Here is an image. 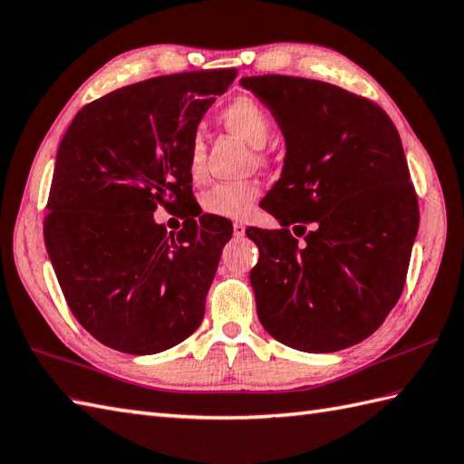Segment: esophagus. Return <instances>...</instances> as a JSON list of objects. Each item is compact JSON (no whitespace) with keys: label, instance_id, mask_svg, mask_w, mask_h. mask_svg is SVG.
Here are the masks:
<instances>
[{"label":"esophagus","instance_id":"obj_1","mask_svg":"<svg viewBox=\"0 0 464 464\" xmlns=\"http://www.w3.org/2000/svg\"><path fill=\"white\" fill-rule=\"evenodd\" d=\"M245 229H246L245 223H241V221H235V223H233V235H235V237H243V235H245Z\"/></svg>","mask_w":464,"mask_h":464}]
</instances>
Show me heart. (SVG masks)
Here are the masks:
<instances>
[{
    "mask_svg": "<svg viewBox=\"0 0 464 464\" xmlns=\"http://www.w3.org/2000/svg\"><path fill=\"white\" fill-rule=\"evenodd\" d=\"M221 121L227 126V130L253 148H263L271 138V116L265 111V106L251 96H239L231 101L223 109ZM203 154H206V144H203V138L196 134L191 138L188 154V169L193 178L199 176ZM258 196H261V186L256 181L218 183L203 193L199 206L203 213L213 215V218L245 219L253 211Z\"/></svg>",
    "mask_w": 464,
    "mask_h": 464,
    "instance_id": "heart-1",
    "label": "heart"
}]
</instances>
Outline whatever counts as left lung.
Returning <instances> with one entry per match:
<instances>
[{"instance_id": "left-lung-1", "label": "left lung", "mask_w": 464, "mask_h": 464, "mask_svg": "<svg viewBox=\"0 0 464 464\" xmlns=\"http://www.w3.org/2000/svg\"><path fill=\"white\" fill-rule=\"evenodd\" d=\"M241 86L273 112L286 142L263 199L283 229H246L263 328L286 346L328 353L378 330L397 304L419 206L397 128L378 104L336 84L265 74ZM311 231L298 244L287 231Z\"/></svg>"}]
</instances>
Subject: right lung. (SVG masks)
I'll return each mask as SVG.
<instances>
[{"mask_svg":"<svg viewBox=\"0 0 464 464\" xmlns=\"http://www.w3.org/2000/svg\"><path fill=\"white\" fill-rule=\"evenodd\" d=\"M235 69L166 74L86 104L64 132L45 246L71 312L112 350L148 355L191 336L231 225L211 215L178 235L158 206L191 201L189 142Z\"/></svg>","mask_w":464,"mask_h":464,"instance_id":"obj_1","label":"right lung"}]
</instances>
